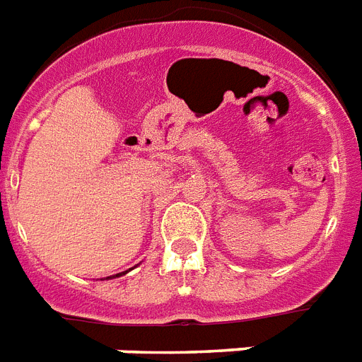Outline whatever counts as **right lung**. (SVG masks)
Returning <instances> with one entry per match:
<instances>
[{"mask_svg":"<svg viewBox=\"0 0 362 362\" xmlns=\"http://www.w3.org/2000/svg\"><path fill=\"white\" fill-rule=\"evenodd\" d=\"M122 274H124V272H122ZM122 274H116V277H120V276H122Z\"/></svg>","mask_w":362,"mask_h":362,"instance_id":"right-lung-1","label":"right lung"}]
</instances>
